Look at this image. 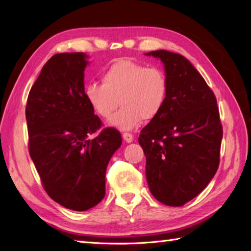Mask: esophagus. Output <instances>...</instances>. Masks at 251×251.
I'll list each match as a JSON object with an SVG mask.
<instances>
[{
  "label": "esophagus",
  "mask_w": 251,
  "mask_h": 251,
  "mask_svg": "<svg viewBox=\"0 0 251 251\" xmlns=\"http://www.w3.org/2000/svg\"><path fill=\"white\" fill-rule=\"evenodd\" d=\"M123 138H124V141L126 143H131V142L134 141V136H133V134H130V133H124V134H123Z\"/></svg>",
  "instance_id": "esophagus-1"
}]
</instances>
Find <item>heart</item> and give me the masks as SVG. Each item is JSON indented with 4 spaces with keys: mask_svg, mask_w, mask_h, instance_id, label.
I'll return each mask as SVG.
<instances>
[{
    "mask_svg": "<svg viewBox=\"0 0 251 251\" xmlns=\"http://www.w3.org/2000/svg\"><path fill=\"white\" fill-rule=\"evenodd\" d=\"M167 93L168 80L163 70L129 58L116 59L101 72V83L93 82L85 87L88 104L101 118L107 120L118 104L123 106L109 121L121 130L134 129L143 120L158 116Z\"/></svg>",
    "mask_w": 251,
    "mask_h": 251,
    "instance_id": "heart-1",
    "label": "heart"
}]
</instances>
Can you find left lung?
Listing matches in <instances>:
<instances>
[{"label":"left lung","instance_id":"obj_1","mask_svg":"<svg viewBox=\"0 0 251 251\" xmlns=\"http://www.w3.org/2000/svg\"><path fill=\"white\" fill-rule=\"evenodd\" d=\"M146 55L163 62L168 93L138 143L146 156L151 195L164 205L179 207L201 194L218 169L223 126L217 100L182 55L165 50Z\"/></svg>","mask_w":251,"mask_h":251}]
</instances>
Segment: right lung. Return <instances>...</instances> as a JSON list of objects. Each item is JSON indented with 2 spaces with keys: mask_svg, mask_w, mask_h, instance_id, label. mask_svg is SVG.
<instances>
[{
  "mask_svg": "<svg viewBox=\"0 0 251 251\" xmlns=\"http://www.w3.org/2000/svg\"><path fill=\"white\" fill-rule=\"evenodd\" d=\"M85 53L55 54L29 91L25 116L28 151L45 192L72 210L85 211L105 196L108 161L122 145L113 127L101 121L85 97Z\"/></svg>",
  "mask_w": 251,
  "mask_h": 251,
  "instance_id": "add662e5",
  "label": "right lung"
}]
</instances>
